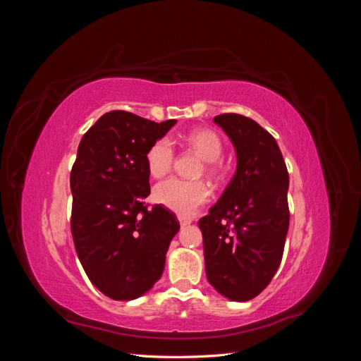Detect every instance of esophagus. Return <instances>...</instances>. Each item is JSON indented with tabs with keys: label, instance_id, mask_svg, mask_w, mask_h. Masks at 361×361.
<instances>
[{
	"label": "esophagus",
	"instance_id": "esophagus-1",
	"mask_svg": "<svg viewBox=\"0 0 361 361\" xmlns=\"http://www.w3.org/2000/svg\"><path fill=\"white\" fill-rule=\"evenodd\" d=\"M178 220H179V223H180V226L183 227V226H188L190 223H191V218H185V216H178Z\"/></svg>",
	"mask_w": 361,
	"mask_h": 361
}]
</instances>
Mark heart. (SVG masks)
<instances>
[{
  "label": "heart",
  "mask_w": 361,
  "mask_h": 361,
  "mask_svg": "<svg viewBox=\"0 0 361 361\" xmlns=\"http://www.w3.org/2000/svg\"><path fill=\"white\" fill-rule=\"evenodd\" d=\"M187 145L204 161V170L212 178L220 176V164L216 159L223 154L221 138L212 129H194L185 138ZM174 149L169 138H159L146 154V166L154 178H162L171 170ZM211 197V188L202 180H183L170 178L158 183L154 190V200L180 216H191Z\"/></svg>",
  "instance_id": "1"
}]
</instances>
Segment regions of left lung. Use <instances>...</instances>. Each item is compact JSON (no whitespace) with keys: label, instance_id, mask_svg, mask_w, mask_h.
<instances>
[{"label":"left lung","instance_id":"8db88e82","mask_svg":"<svg viewBox=\"0 0 361 361\" xmlns=\"http://www.w3.org/2000/svg\"><path fill=\"white\" fill-rule=\"evenodd\" d=\"M236 152V171L199 227L207 281L223 297L248 301L280 267L289 228V173L276 138L253 118L220 114Z\"/></svg>","mask_w":361,"mask_h":361}]
</instances>
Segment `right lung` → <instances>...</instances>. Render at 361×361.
<instances>
[{
    "label": "right lung",
    "instance_id": "add662e5",
    "mask_svg": "<svg viewBox=\"0 0 361 361\" xmlns=\"http://www.w3.org/2000/svg\"><path fill=\"white\" fill-rule=\"evenodd\" d=\"M176 120L155 123L128 111L104 114L87 130L71 171V228L87 277L106 297L135 300L161 279L176 215L147 209L146 154Z\"/></svg>",
    "mask_w": 361,
    "mask_h": 361
}]
</instances>
